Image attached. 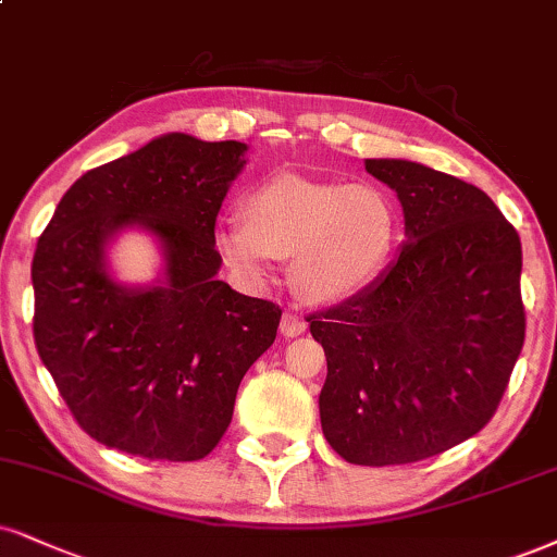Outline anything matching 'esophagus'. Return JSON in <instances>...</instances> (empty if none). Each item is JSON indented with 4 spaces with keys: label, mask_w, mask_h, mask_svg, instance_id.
Listing matches in <instances>:
<instances>
[{
    "label": "esophagus",
    "mask_w": 557,
    "mask_h": 557,
    "mask_svg": "<svg viewBox=\"0 0 557 557\" xmlns=\"http://www.w3.org/2000/svg\"><path fill=\"white\" fill-rule=\"evenodd\" d=\"M305 331H307V322L305 318H299V314L286 312L284 318H281V333H284L286 338H297V335H301Z\"/></svg>",
    "instance_id": "esophagus-1"
}]
</instances>
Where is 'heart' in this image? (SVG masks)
I'll list each match as a JSON object with an SVG mask.
<instances>
[{"instance_id": "1", "label": "heart", "mask_w": 557, "mask_h": 557, "mask_svg": "<svg viewBox=\"0 0 557 557\" xmlns=\"http://www.w3.org/2000/svg\"><path fill=\"white\" fill-rule=\"evenodd\" d=\"M245 211L219 224L222 258L252 276L265 273L273 258H294V284L312 301H343L369 289L403 230L395 198L374 183L278 175L245 196Z\"/></svg>"}]
</instances>
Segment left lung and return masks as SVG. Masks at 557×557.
<instances>
[{"label": "left lung", "instance_id": "left-lung-1", "mask_svg": "<svg viewBox=\"0 0 557 557\" xmlns=\"http://www.w3.org/2000/svg\"><path fill=\"white\" fill-rule=\"evenodd\" d=\"M408 243L367 292L310 312L327 380L320 421L351 465L436 457L496 413L524 346L521 243L483 190L418 162L367 160Z\"/></svg>", "mask_w": 557, "mask_h": 557}]
</instances>
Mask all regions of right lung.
Returning a JSON list of instances; mask_svg holds the SVG:
<instances>
[{"label": "right lung", "instance_id": "1", "mask_svg": "<svg viewBox=\"0 0 557 557\" xmlns=\"http://www.w3.org/2000/svg\"><path fill=\"white\" fill-rule=\"evenodd\" d=\"M245 144L168 134L79 177L33 256V338L74 421L95 442L196 462L222 442L237 387L276 341L281 307L216 281L214 226ZM141 223L165 245L169 281L123 290L101 247Z\"/></svg>", "mask_w": 557, "mask_h": 557}]
</instances>
